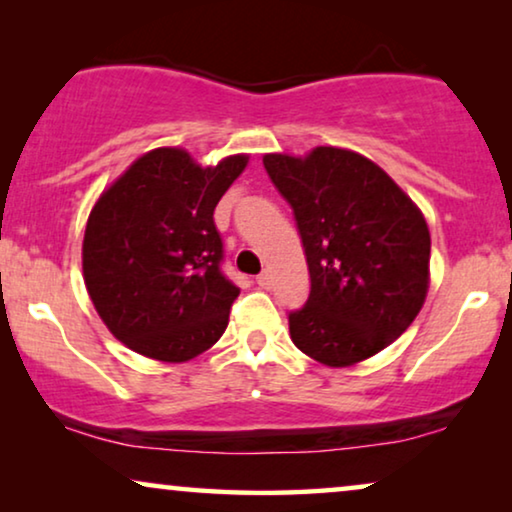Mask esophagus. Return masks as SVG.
Returning a JSON list of instances; mask_svg holds the SVG:
<instances>
[{"instance_id":"1","label":"esophagus","mask_w":512,"mask_h":512,"mask_svg":"<svg viewBox=\"0 0 512 512\" xmlns=\"http://www.w3.org/2000/svg\"><path fill=\"white\" fill-rule=\"evenodd\" d=\"M256 284H258V286H261V289H265V291H268V289H270V286H272V275H270V272H261V275H258V277H256Z\"/></svg>"}]
</instances>
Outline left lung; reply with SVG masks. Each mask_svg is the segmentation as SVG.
Segmentation results:
<instances>
[{
  "label": "left lung",
  "mask_w": 512,
  "mask_h": 512,
  "mask_svg": "<svg viewBox=\"0 0 512 512\" xmlns=\"http://www.w3.org/2000/svg\"><path fill=\"white\" fill-rule=\"evenodd\" d=\"M265 172L296 216L310 296L289 312L291 340L331 368L389 347L422 310L431 235L415 202L361 153L317 146L268 153Z\"/></svg>",
  "instance_id": "obj_1"
}]
</instances>
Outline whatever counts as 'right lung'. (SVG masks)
Wrapping results in <instances>:
<instances>
[{
	"mask_svg": "<svg viewBox=\"0 0 512 512\" xmlns=\"http://www.w3.org/2000/svg\"><path fill=\"white\" fill-rule=\"evenodd\" d=\"M247 160L200 167L184 149H156L95 202L83 279L97 314L132 352L181 363L226 331L240 289L221 270L214 209Z\"/></svg>",
	"mask_w": 512,
	"mask_h": 512,
	"instance_id": "1",
	"label": "right lung"
}]
</instances>
